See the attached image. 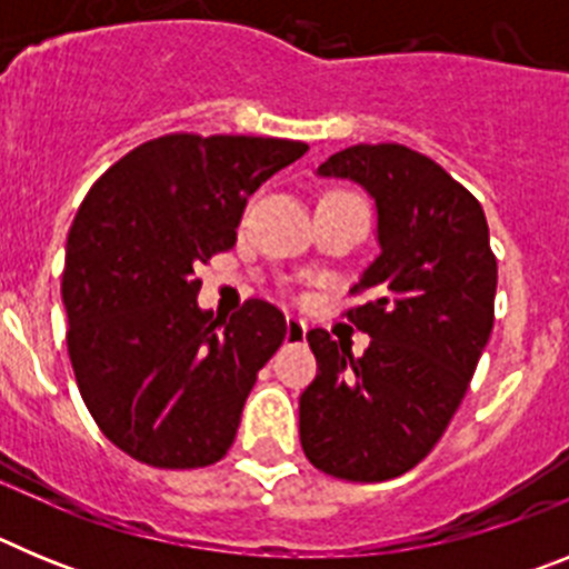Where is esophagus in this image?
Wrapping results in <instances>:
<instances>
[{"instance_id": "34e87169", "label": "esophagus", "mask_w": 569, "mask_h": 569, "mask_svg": "<svg viewBox=\"0 0 569 569\" xmlns=\"http://www.w3.org/2000/svg\"><path fill=\"white\" fill-rule=\"evenodd\" d=\"M284 325H288V333H284V339H288L290 345H293V341H305V336H308V325H305L299 316H288V321H284Z\"/></svg>"}]
</instances>
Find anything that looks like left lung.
<instances>
[{"mask_svg": "<svg viewBox=\"0 0 569 569\" xmlns=\"http://www.w3.org/2000/svg\"><path fill=\"white\" fill-rule=\"evenodd\" d=\"M321 176L353 179L379 208L381 253L350 296L359 359L328 330L308 333L319 373L299 399L301 450L345 481H387L436 447L490 339L499 264L479 199L405 144H353Z\"/></svg>", "mask_w": 569, "mask_h": 569, "instance_id": "left-lung-1", "label": "left lung"}]
</instances>
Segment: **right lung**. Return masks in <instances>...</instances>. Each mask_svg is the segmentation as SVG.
<instances>
[{
    "label": "right lung",
    "mask_w": 569,
    "mask_h": 569,
    "mask_svg": "<svg viewBox=\"0 0 569 569\" xmlns=\"http://www.w3.org/2000/svg\"><path fill=\"white\" fill-rule=\"evenodd\" d=\"M308 150L270 136L168 133L110 164L70 224L62 270L79 393L130 459L196 470L224 459L284 313L248 299L199 310V264L236 244L248 196Z\"/></svg>",
    "instance_id": "1"
}]
</instances>
